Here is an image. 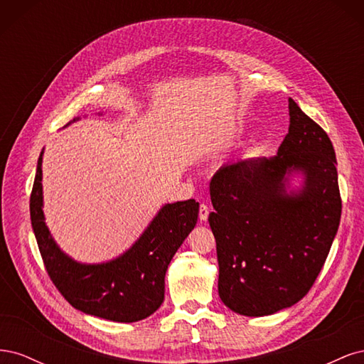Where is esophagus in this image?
Wrapping results in <instances>:
<instances>
[{"label": "esophagus", "mask_w": 364, "mask_h": 364, "mask_svg": "<svg viewBox=\"0 0 364 364\" xmlns=\"http://www.w3.org/2000/svg\"><path fill=\"white\" fill-rule=\"evenodd\" d=\"M208 215H209V208H208L205 203H202L200 208H199V218H200V222H206Z\"/></svg>", "instance_id": "34e87169"}]
</instances>
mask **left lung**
Listing matches in <instances>:
<instances>
[{"mask_svg":"<svg viewBox=\"0 0 364 364\" xmlns=\"http://www.w3.org/2000/svg\"><path fill=\"white\" fill-rule=\"evenodd\" d=\"M289 115L277 156L225 165L209 185L218 296L247 317L270 316L302 299L340 223L331 141L293 98Z\"/></svg>","mask_w":364,"mask_h":364,"instance_id":"8db88e82","label":"left lung"}]
</instances>
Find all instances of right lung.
<instances>
[{"instance_id": "add662e5", "label": "right lung", "mask_w": 364, "mask_h": 364, "mask_svg": "<svg viewBox=\"0 0 364 364\" xmlns=\"http://www.w3.org/2000/svg\"><path fill=\"white\" fill-rule=\"evenodd\" d=\"M74 118L67 126L74 121ZM65 126V127H67ZM42 156L30 197V218L51 281L75 310L112 322L132 323L155 313L164 302L165 272L197 223L194 199L165 203L138 240L118 257L82 262L65 253L43 215Z\"/></svg>"}]
</instances>
